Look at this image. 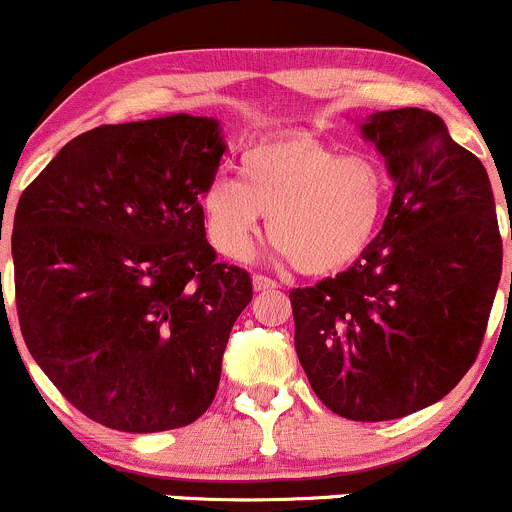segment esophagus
Masks as SVG:
<instances>
[{"label": "esophagus", "mask_w": 512, "mask_h": 512, "mask_svg": "<svg viewBox=\"0 0 512 512\" xmlns=\"http://www.w3.org/2000/svg\"><path fill=\"white\" fill-rule=\"evenodd\" d=\"M278 283L273 281V278H268V276H261V273H256L254 276V288L256 291H271V288H276Z\"/></svg>", "instance_id": "34e87169"}]
</instances>
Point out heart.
<instances>
[{
    "instance_id": "b5f03b06",
    "label": "heart",
    "mask_w": 512,
    "mask_h": 512,
    "mask_svg": "<svg viewBox=\"0 0 512 512\" xmlns=\"http://www.w3.org/2000/svg\"><path fill=\"white\" fill-rule=\"evenodd\" d=\"M391 206V179L371 154H343L311 136L261 141L239 159V181L216 176L201 196L206 234L244 261L268 216L276 251L301 273L341 271L361 258Z\"/></svg>"
}]
</instances>
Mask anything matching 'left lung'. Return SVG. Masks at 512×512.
I'll list each match as a JSON object with an SVG mask.
<instances>
[{"label": "left lung", "instance_id": "8db88e82", "mask_svg": "<svg viewBox=\"0 0 512 512\" xmlns=\"http://www.w3.org/2000/svg\"><path fill=\"white\" fill-rule=\"evenodd\" d=\"M361 134L396 181L383 229L351 268L288 298L313 393L338 416L373 423L433 406L468 373L503 241L488 171L438 114L376 111Z\"/></svg>", "mask_w": 512, "mask_h": 512}]
</instances>
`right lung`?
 Instances as JSON below:
<instances>
[{
  "instance_id": "right-lung-1",
  "label": "right lung",
  "mask_w": 512,
  "mask_h": 512,
  "mask_svg": "<svg viewBox=\"0 0 512 512\" xmlns=\"http://www.w3.org/2000/svg\"><path fill=\"white\" fill-rule=\"evenodd\" d=\"M226 144L209 116L104 124L19 196V328L86 418L124 433L194 423L216 396L251 276L216 261L201 196Z\"/></svg>"
}]
</instances>
